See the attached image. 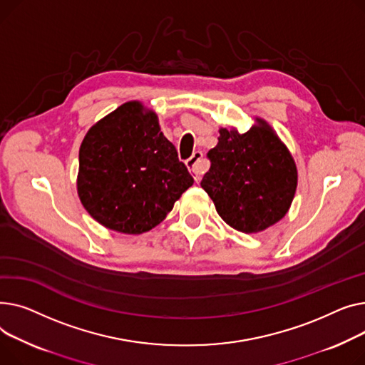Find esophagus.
Segmentation results:
<instances>
[{"instance_id":"obj_1","label":"esophagus","mask_w":365,"mask_h":365,"mask_svg":"<svg viewBox=\"0 0 365 365\" xmlns=\"http://www.w3.org/2000/svg\"><path fill=\"white\" fill-rule=\"evenodd\" d=\"M185 163H187V166L190 169L191 175L195 177V180L197 182L200 180L202 174L206 170V165L203 162V153L202 152H195L190 159H187Z\"/></svg>"}]
</instances>
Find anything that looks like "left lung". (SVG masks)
Wrapping results in <instances>:
<instances>
[{"label": "left lung", "mask_w": 365, "mask_h": 365, "mask_svg": "<svg viewBox=\"0 0 365 365\" xmlns=\"http://www.w3.org/2000/svg\"><path fill=\"white\" fill-rule=\"evenodd\" d=\"M259 123L246 134L221 128L217 147L206 155L210 168L200 182L220 217L243 232L280 221L297 184L289 150L265 122Z\"/></svg>", "instance_id": "1"}]
</instances>
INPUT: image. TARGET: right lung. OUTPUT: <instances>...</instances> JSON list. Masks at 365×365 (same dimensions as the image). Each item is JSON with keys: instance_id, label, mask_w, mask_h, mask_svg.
Masks as SVG:
<instances>
[{"instance_id": "1", "label": "right lung", "mask_w": 365, "mask_h": 365, "mask_svg": "<svg viewBox=\"0 0 365 365\" xmlns=\"http://www.w3.org/2000/svg\"><path fill=\"white\" fill-rule=\"evenodd\" d=\"M195 180L153 112L125 103L96 123L79 148L78 195L101 225L140 234L165 220Z\"/></svg>"}]
</instances>
